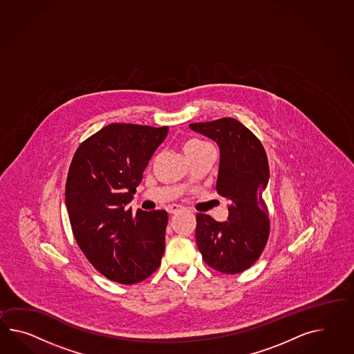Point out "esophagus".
Wrapping results in <instances>:
<instances>
[{
	"label": "esophagus",
	"instance_id": "34e87169",
	"mask_svg": "<svg viewBox=\"0 0 354 354\" xmlns=\"http://www.w3.org/2000/svg\"><path fill=\"white\" fill-rule=\"evenodd\" d=\"M181 206H179V205H169L167 207H166V211L169 212V214H176L178 211H180Z\"/></svg>",
	"mask_w": 354,
	"mask_h": 354
}]
</instances>
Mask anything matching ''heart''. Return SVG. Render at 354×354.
<instances>
[{"label":"heart","mask_w":354,"mask_h":354,"mask_svg":"<svg viewBox=\"0 0 354 354\" xmlns=\"http://www.w3.org/2000/svg\"><path fill=\"white\" fill-rule=\"evenodd\" d=\"M205 142H202V140H198V139H190V140H188L187 143H185V146H184V148L185 147H189V146H197V145H203Z\"/></svg>","instance_id":"1"}]
</instances>
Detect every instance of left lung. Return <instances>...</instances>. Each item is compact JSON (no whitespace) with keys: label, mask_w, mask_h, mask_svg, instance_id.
<instances>
[{"label":"left lung","mask_w":354,"mask_h":354,"mask_svg":"<svg viewBox=\"0 0 354 354\" xmlns=\"http://www.w3.org/2000/svg\"><path fill=\"white\" fill-rule=\"evenodd\" d=\"M189 128L218 146L216 189L229 201L226 221L197 215V245L208 266L238 274L257 261L268 241L270 221L262 198L270 179L266 151L250 129L232 118L194 122Z\"/></svg>","instance_id":"left-lung-1"}]
</instances>
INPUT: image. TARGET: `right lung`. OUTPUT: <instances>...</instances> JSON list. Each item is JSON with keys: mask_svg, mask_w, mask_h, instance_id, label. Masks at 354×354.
<instances>
[{"mask_svg": "<svg viewBox=\"0 0 354 354\" xmlns=\"http://www.w3.org/2000/svg\"><path fill=\"white\" fill-rule=\"evenodd\" d=\"M169 128L110 124L79 146L70 165L65 203L79 248L109 280L134 284L160 266L167 212L125 206Z\"/></svg>", "mask_w": 354, "mask_h": 354, "instance_id": "right-lung-1", "label": "right lung"}]
</instances>
